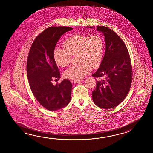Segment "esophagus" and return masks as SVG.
Instances as JSON below:
<instances>
[{
  "label": "esophagus",
  "mask_w": 153,
  "mask_h": 153,
  "mask_svg": "<svg viewBox=\"0 0 153 153\" xmlns=\"http://www.w3.org/2000/svg\"><path fill=\"white\" fill-rule=\"evenodd\" d=\"M80 81H81V80H75L74 81V82L75 84H78L79 82H80Z\"/></svg>",
  "instance_id": "1"
}]
</instances>
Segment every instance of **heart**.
<instances>
[{"label":"heart","instance_id":"heart-1","mask_svg":"<svg viewBox=\"0 0 153 153\" xmlns=\"http://www.w3.org/2000/svg\"><path fill=\"white\" fill-rule=\"evenodd\" d=\"M63 46L65 49L56 48L53 50L56 63L60 67H66L70 64L72 56L75 55L78 62L64 72V76L67 79L79 80L84 78L92 68H98L103 58L104 41L100 35L76 33L65 39Z\"/></svg>","mask_w":153,"mask_h":153}]
</instances>
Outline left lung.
Instances as JSON below:
<instances>
[{"label": "left lung", "mask_w": 153, "mask_h": 153, "mask_svg": "<svg viewBox=\"0 0 153 153\" xmlns=\"http://www.w3.org/2000/svg\"><path fill=\"white\" fill-rule=\"evenodd\" d=\"M96 29L104 35L105 51L92 76L104 79L96 80L92 100L98 107L109 109L120 104L128 93L132 80V65L126 46L120 36L104 26H97Z\"/></svg>", "instance_id": "8db88e82"}]
</instances>
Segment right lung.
Here are the masks:
<instances>
[{"label": "right lung", "instance_id": "right-lung-1", "mask_svg": "<svg viewBox=\"0 0 153 153\" xmlns=\"http://www.w3.org/2000/svg\"><path fill=\"white\" fill-rule=\"evenodd\" d=\"M72 29L64 26L49 27L36 37L29 50L27 62L29 86L39 103L49 111L65 107L71 99L72 84L69 80H63L55 86L52 81L60 78L53 50L61 36Z\"/></svg>", "mask_w": 153, "mask_h": 153}]
</instances>
